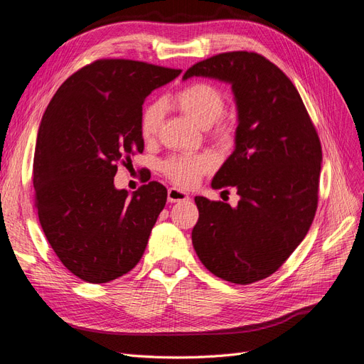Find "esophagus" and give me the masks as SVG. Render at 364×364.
<instances>
[{"mask_svg":"<svg viewBox=\"0 0 364 364\" xmlns=\"http://www.w3.org/2000/svg\"><path fill=\"white\" fill-rule=\"evenodd\" d=\"M167 199L170 203H176V202H186L190 199V196L186 194L185 191L182 190H178V188H170L168 190V194H167Z\"/></svg>","mask_w":364,"mask_h":364,"instance_id":"34e87169","label":"esophagus"}]
</instances>
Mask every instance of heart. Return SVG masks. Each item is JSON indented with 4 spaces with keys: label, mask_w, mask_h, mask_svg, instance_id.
I'll list each match as a JSON object with an SVG mask.
<instances>
[{
    "label": "heart",
    "mask_w": 364,
    "mask_h": 364,
    "mask_svg": "<svg viewBox=\"0 0 364 364\" xmlns=\"http://www.w3.org/2000/svg\"><path fill=\"white\" fill-rule=\"evenodd\" d=\"M182 111L196 121L200 127H211L223 115L226 100L223 92L211 83L197 82L182 90L176 95ZM164 118V103L156 100L150 103L141 118V132L146 139H153L159 132ZM214 156L203 155H174L162 164L167 178L181 186H193L200 176L214 167Z\"/></svg>",
    "instance_id": "1"
}]
</instances>
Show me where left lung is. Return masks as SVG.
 Here are the masks:
<instances>
[{
    "label": "left lung",
    "mask_w": 364,
    "mask_h": 364,
    "mask_svg": "<svg viewBox=\"0 0 364 364\" xmlns=\"http://www.w3.org/2000/svg\"><path fill=\"white\" fill-rule=\"evenodd\" d=\"M230 83L238 111L235 150L213 188L235 186L240 202L196 196L193 246L203 266L234 284L270 277L310 229L317 209L322 147L291 80L258 53L229 51L183 74Z\"/></svg>",
    "instance_id": "left-lung-1"
}]
</instances>
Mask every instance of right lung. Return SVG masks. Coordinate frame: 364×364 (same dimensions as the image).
Returning a JSON list of instances; mask_svg holds the SVG:
<instances>
[{"instance_id":"1","label":"right lung","mask_w":364,"mask_h":364,"mask_svg":"<svg viewBox=\"0 0 364 364\" xmlns=\"http://www.w3.org/2000/svg\"><path fill=\"white\" fill-rule=\"evenodd\" d=\"M182 71L129 59H100L75 71L42 117L33 186L50 246L77 278L103 284L139 262L167 188L156 181L132 197L117 190L118 164L142 153V105Z\"/></svg>"}]
</instances>
